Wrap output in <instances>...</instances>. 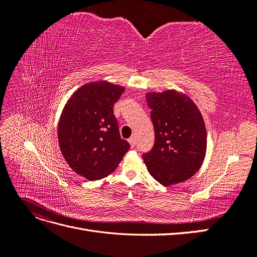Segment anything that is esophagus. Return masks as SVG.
Wrapping results in <instances>:
<instances>
[{
    "label": "esophagus",
    "mask_w": 257,
    "mask_h": 257,
    "mask_svg": "<svg viewBox=\"0 0 257 257\" xmlns=\"http://www.w3.org/2000/svg\"><path fill=\"white\" fill-rule=\"evenodd\" d=\"M128 143H130L131 147H134V146H135V137H131V138L128 139Z\"/></svg>",
    "instance_id": "obj_1"
}]
</instances>
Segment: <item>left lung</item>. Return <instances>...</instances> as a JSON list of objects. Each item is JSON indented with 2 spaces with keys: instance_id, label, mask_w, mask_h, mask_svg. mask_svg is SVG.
Returning <instances> with one entry per match:
<instances>
[{
  "instance_id": "left-lung-1",
  "label": "left lung",
  "mask_w": 257,
  "mask_h": 257,
  "mask_svg": "<svg viewBox=\"0 0 257 257\" xmlns=\"http://www.w3.org/2000/svg\"><path fill=\"white\" fill-rule=\"evenodd\" d=\"M155 141L144 154L150 175L169 186L188 180L203 165L207 151V130L193 99L174 89L148 92Z\"/></svg>"
}]
</instances>
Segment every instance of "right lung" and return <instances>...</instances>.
I'll return each instance as SVG.
<instances>
[{
	"mask_svg": "<svg viewBox=\"0 0 257 257\" xmlns=\"http://www.w3.org/2000/svg\"><path fill=\"white\" fill-rule=\"evenodd\" d=\"M124 90L106 80L82 84L61 112V153L77 175L90 181L110 175L130 149V144L120 136L112 109Z\"/></svg>",
	"mask_w": 257,
	"mask_h": 257,
	"instance_id": "add662e5",
	"label": "right lung"
}]
</instances>
